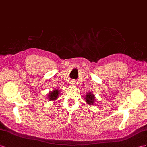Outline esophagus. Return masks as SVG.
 <instances>
[{
    "label": "esophagus",
    "mask_w": 147,
    "mask_h": 147,
    "mask_svg": "<svg viewBox=\"0 0 147 147\" xmlns=\"http://www.w3.org/2000/svg\"><path fill=\"white\" fill-rule=\"evenodd\" d=\"M74 84H75V81H71V84L74 85Z\"/></svg>",
    "instance_id": "34e87169"
}]
</instances>
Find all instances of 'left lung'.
Segmentation results:
<instances>
[{"instance_id": "1", "label": "left lung", "mask_w": 147, "mask_h": 147, "mask_svg": "<svg viewBox=\"0 0 147 147\" xmlns=\"http://www.w3.org/2000/svg\"><path fill=\"white\" fill-rule=\"evenodd\" d=\"M84 99L86 100V102L89 105L94 104V102L96 100L95 96L92 92L87 93V94L86 95V97H84Z\"/></svg>"}]
</instances>
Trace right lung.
<instances>
[{"instance_id": "right-lung-1", "label": "right lung", "mask_w": 147, "mask_h": 147, "mask_svg": "<svg viewBox=\"0 0 147 147\" xmlns=\"http://www.w3.org/2000/svg\"><path fill=\"white\" fill-rule=\"evenodd\" d=\"M59 94V91L58 89L54 90L53 91L50 92L48 95V99L50 100H55L58 99Z\"/></svg>"}]
</instances>
